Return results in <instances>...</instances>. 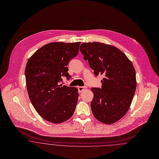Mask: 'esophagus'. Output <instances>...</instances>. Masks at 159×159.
I'll list each match as a JSON object with an SVG mask.
<instances>
[{"mask_svg":"<svg viewBox=\"0 0 159 159\" xmlns=\"http://www.w3.org/2000/svg\"><path fill=\"white\" fill-rule=\"evenodd\" d=\"M87 89V87L84 86V87H78V91L79 93H82V91H84L85 89Z\"/></svg>","mask_w":159,"mask_h":159,"instance_id":"esophagus-1","label":"esophagus"}]
</instances>
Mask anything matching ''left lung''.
Listing matches in <instances>:
<instances>
[{
    "mask_svg": "<svg viewBox=\"0 0 159 159\" xmlns=\"http://www.w3.org/2000/svg\"><path fill=\"white\" fill-rule=\"evenodd\" d=\"M80 51L94 75L104 76L101 88H91L93 114L103 123H115L128 111L135 92L136 73L133 65L120 49L104 43H84Z\"/></svg>",
    "mask_w": 159,
    "mask_h": 159,
    "instance_id": "left-lung-1",
    "label": "left lung"
}]
</instances>
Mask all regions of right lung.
<instances>
[{
	"mask_svg": "<svg viewBox=\"0 0 159 159\" xmlns=\"http://www.w3.org/2000/svg\"><path fill=\"white\" fill-rule=\"evenodd\" d=\"M80 42L47 44L29 59L25 70L29 97L45 120L61 123L73 115L79 93L76 87L60 84L61 77L71 76L66 66L79 53Z\"/></svg>",
	"mask_w": 159,
	"mask_h": 159,
	"instance_id": "add662e5",
	"label": "right lung"
}]
</instances>
